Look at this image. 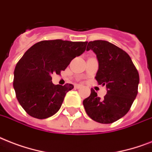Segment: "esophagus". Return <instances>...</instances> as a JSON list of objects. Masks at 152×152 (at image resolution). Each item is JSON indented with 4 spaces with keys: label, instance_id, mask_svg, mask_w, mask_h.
Listing matches in <instances>:
<instances>
[{
    "label": "esophagus",
    "instance_id": "34e87169",
    "mask_svg": "<svg viewBox=\"0 0 152 152\" xmlns=\"http://www.w3.org/2000/svg\"><path fill=\"white\" fill-rule=\"evenodd\" d=\"M82 87V86L81 85H75V88H76V89H81Z\"/></svg>",
    "mask_w": 152,
    "mask_h": 152
}]
</instances>
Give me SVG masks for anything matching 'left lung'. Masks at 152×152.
Segmentation results:
<instances>
[{"mask_svg": "<svg viewBox=\"0 0 152 152\" xmlns=\"http://www.w3.org/2000/svg\"><path fill=\"white\" fill-rule=\"evenodd\" d=\"M89 50L96 54L98 61L95 78L99 85L106 86L107 94L101 99L91 89L83 105L92 120L111 124L123 117L131 108L138 94L139 73L130 56L108 41H90L86 48Z\"/></svg>", "mask_w": 152, "mask_h": 152, "instance_id": "left-lung-1", "label": "left lung"}]
</instances>
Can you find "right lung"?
Segmentation results:
<instances>
[{"label": "right lung", "mask_w": 152, "mask_h": 152, "mask_svg": "<svg viewBox=\"0 0 152 152\" xmlns=\"http://www.w3.org/2000/svg\"><path fill=\"white\" fill-rule=\"evenodd\" d=\"M87 42L55 39L36 43L19 60L14 70L13 87L16 98L32 117L46 119L62 105L72 84L54 85L51 75H60L75 57L86 50Z\"/></svg>", "instance_id": "obj_1"}]
</instances>
